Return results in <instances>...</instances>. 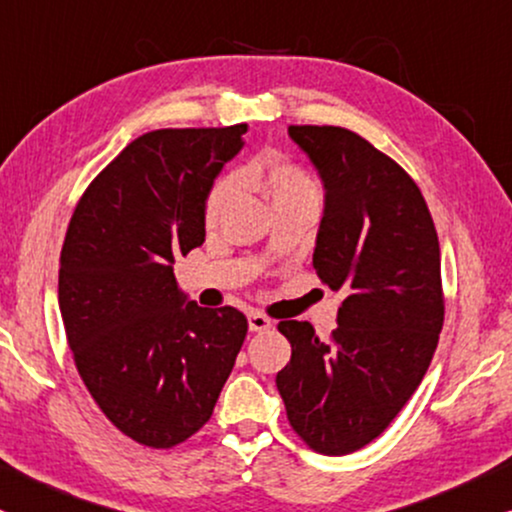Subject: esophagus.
Instances as JSON below:
<instances>
[{
    "label": "esophagus",
    "instance_id": "obj_1",
    "mask_svg": "<svg viewBox=\"0 0 512 512\" xmlns=\"http://www.w3.org/2000/svg\"><path fill=\"white\" fill-rule=\"evenodd\" d=\"M248 325H250V332H267L271 327V320L260 311H252L248 316Z\"/></svg>",
    "mask_w": 512,
    "mask_h": 512
}]
</instances>
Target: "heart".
<instances>
[{"label":"heart","instance_id":"b5f03b06","mask_svg":"<svg viewBox=\"0 0 512 512\" xmlns=\"http://www.w3.org/2000/svg\"><path fill=\"white\" fill-rule=\"evenodd\" d=\"M236 180L243 187H255L267 196L271 208L288 206V203H318V185L302 166L283 159H260L243 170H238ZM236 182L231 177L217 182L206 199V222L215 224L234 199Z\"/></svg>","mask_w":512,"mask_h":512}]
</instances>
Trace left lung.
Listing matches in <instances>:
<instances>
[{
    "instance_id": "1",
    "label": "left lung",
    "mask_w": 512,
    "mask_h": 512,
    "mask_svg": "<svg viewBox=\"0 0 512 512\" xmlns=\"http://www.w3.org/2000/svg\"><path fill=\"white\" fill-rule=\"evenodd\" d=\"M288 133L325 187L313 269L344 299L327 342L306 320L278 323L292 356L276 386L299 438L342 456L386 431L431 365L445 320L440 243L417 182L391 156L339 126Z\"/></svg>"
}]
</instances>
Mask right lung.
Returning a JSON list of instances; mask_svg holds the SVG:
<instances>
[{
    "label": "right lung",
    "mask_w": 512,
    "mask_h": 512,
    "mask_svg": "<svg viewBox=\"0 0 512 512\" xmlns=\"http://www.w3.org/2000/svg\"><path fill=\"white\" fill-rule=\"evenodd\" d=\"M245 124L133 140L81 196L60 252L58 304L74 365L121 433L170 449L203 428L248 320L203 309L173 264L206 241V199Z\"/></svg>",
    "instance_id": "1"
}]
</instances>
